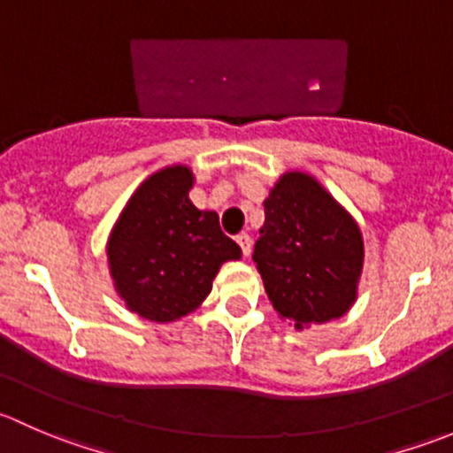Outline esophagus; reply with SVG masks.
<instances>
[{"mask_svg":"<svg viewBox=\"0 0 453 453\" xmlns=\"http://www.w3.org/2000/svg\"><path fill=\"white\" fill-rule=\"evenodd\" d=\"M236 243L241 245V252H243V256L252 254V239H250L248 232H241V234L236 236Z\"/></svg>","mask_w":453,"mask_h":453,"instance_id":"1","label":"esophagus"}]
</instances>
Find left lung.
I'll use <instances>...</instances> for the list:
<instances>
[{"instance_id": "left-lung-1", "label": "left lung", "mask_w": 453, "mask_h": 453, "mask_svg": "<svg viewBox=\"0 0 453 453\" xmlns=\"http://www.w3.org/2000/svg\"><path fill=\"white\" fill-rule=\"evenodd\" d=\"M263 205L252 258L273 309L296 328L344 315L364 263L357 223L304 173H287Z\"/></svg>"}]
</instances>
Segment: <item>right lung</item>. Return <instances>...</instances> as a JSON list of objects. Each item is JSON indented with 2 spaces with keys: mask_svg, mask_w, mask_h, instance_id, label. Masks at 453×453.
Wrapping results in <instances>:
<instances>
[{
  "mask_svg": "<svg viewBox=\"0 0 453 453\" xmlns=\"http://www.w3.org/2000/svg\"><path fill=\"white\" fill-rule=\"evenodd\" d=\"M193 173L171 166L150 175L122 210L109 236V267L127 307L153 322L197 309L226 260L241 248L221 232L217 212L188 199Z\"/></svg>",
  "mask_w": 453,
  "mask_h": 453,
  "instance_id": "add662e5",
  "label": "right lung"
}]
</instances>
